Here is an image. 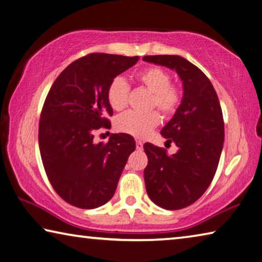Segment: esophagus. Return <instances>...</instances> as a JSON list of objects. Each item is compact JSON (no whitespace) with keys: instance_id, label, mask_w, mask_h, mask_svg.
I'll return each instance as SVG.
<instances>
[{"instance_id":"1","label":"esophagus","mask_w":262,"mask_h":262,"mask_svg":"<svg viewBox=\"0 0 262 262\" xmlns=\"http://www.w3.org/2000/svg\"><path fill=\"white\" fill-rule=\"evenodd\" d=\"M143 146H144V144L141 143L140 140H137V141H136V147H137V149H139V151H140V149H143Z\"/></svg>"}]
</instances>
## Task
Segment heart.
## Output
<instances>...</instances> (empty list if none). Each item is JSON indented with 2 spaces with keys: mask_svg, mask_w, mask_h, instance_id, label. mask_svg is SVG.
Listing matches in <instances>:
<instances>
[{
  "mask_svg": "<svg viewBox=\"0 0 262 262\" xmlns=\"http://www.w3.org/2000/svg\"><path fill=\"white\" fill-rule=\"evenodd\" d=\"M138 82L144 85L152 98L149 108H157L164 116H170L177 111L181 102V93L175 85L170 84V76L167 72L158 67H149L137 75ZM128 84L122 76H116L111 81L106 96L111 108L116 111L124 109L127 104ZM159 124V115L157 113L139 114L136 111H126L116 118L115 126L117 131L131 135L137 138L147 136Z\"/></svg>",
  "mask_w": 262,
  "mask_h": 262,
  "instance_id": "heart-1",
  "label": "heart"
}]
</instances>
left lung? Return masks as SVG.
Returning a JSON list of instances; mask_svg holds the SVG:
<instances>
[{
    "label": "left lung",
    "instance_id": "obj_1",
    "mask_svg": "<svg viewBox=\"0 0 262 262\" xmlns=\"http://www.w3.org/2000/svg\"><path fill=\"white\" fill-rule=\"evenodd\" d=\"M143 60L175 71L182 81L181 104L160 132L168 143H175L178 152L169 156L166 148L144 145L148 197L160 208L182 209L204 194L216 174L224 144L222 108L207 75L187 59L146 55Z\"/></svg>",
    "mask_w": 262,
    "mask_h": 262
}]
</instances>
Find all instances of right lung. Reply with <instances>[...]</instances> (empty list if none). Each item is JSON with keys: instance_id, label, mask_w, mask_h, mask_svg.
Wrapping results in <instances>:
<instances>
[{"instance_id": "right-lung-1", "label": "right lung", "mask_w": 262, "mask_h": 262, "mask_svg": "<svg viewBox=\"0 0 262 262\" xmlns=\"http://www.w3.org/2000/svg\"><path fill=\"white\" fill-rule=\"evenodd\" d=\"M138 60L88 54L60 73L47 94L38 134L42 165L57 194L74 207L95 209L111 200L136 149L130 135L113 134L106 144H95L94 134L111 127L110 82Z\"/></svg>"}]
</instances>
